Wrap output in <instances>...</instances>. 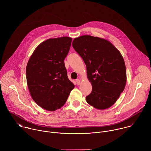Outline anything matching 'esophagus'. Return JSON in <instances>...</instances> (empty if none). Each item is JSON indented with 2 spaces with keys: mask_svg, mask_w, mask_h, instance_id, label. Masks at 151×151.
<instances>
[{
  "mask_svg": "<svg viewBox=\"0 0 151 151\" xmlns=\"http://www.w3.org/2000/svg\"><path fill=\"white\" fill-rule=\"evenodd\" d=\"M76 83H77V85H80V83H81V80H79V79H77V80H76Z\"/></svg>",
  "mask_w": 151,
  "mask_h": 151,
  "instance_id": "esophagus-1",
  "label": "esophagus"
}]
</instances>
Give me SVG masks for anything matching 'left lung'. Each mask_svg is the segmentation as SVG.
Masks as SVG:
<instances>
[{"label":"left lung","instance_id":"obj_1","mask_svg":"<svg viewBox=\"0 0 151 151\" xmlns=\"http://www.w3.org/2000/svg\"><path fill=\"white\" fill-rule=\"evenodd\" d=\"M72 46L85 63L92 85L86 101L97 109L109 108L118 99L127 82L121 54L109 40L90 35L75 38Z\"/></svg>","mask_w":151,"mask_h":151}]
</instances>
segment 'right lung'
Masks as SVG:
<instances>
[{"mask_svg": "<svg viewBox=\"0 0 151 151\" xmlns=\"http://www.w3.org/2000/svg\"><path fill=\"white\" fill-rule=\"evenodd\" d=\"M72 40V38L64 36L42 42L27 64V83L31 97L48 111L61 108L75 87L68 79L64 63Z\"/></svg>", "mask_w": 151, "mask_h": 151, "instance_id": "add662e5", "label": "right lung"}]
</instances>
